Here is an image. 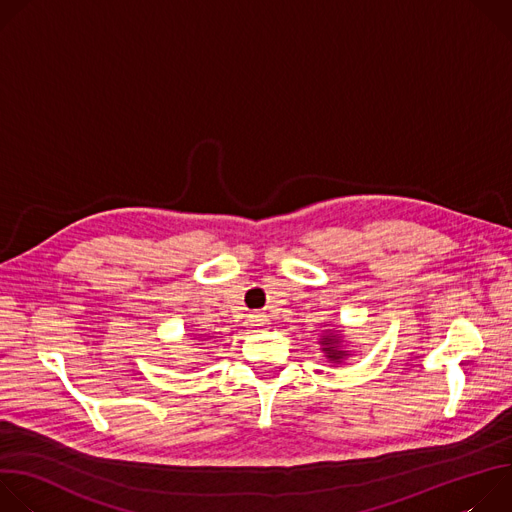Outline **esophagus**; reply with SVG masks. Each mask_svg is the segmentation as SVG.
Returning <instances> with one entry per match:
<instances>
[{
    "instance_id": "34e87169",
    "label": "esophagus",
    "mask_w": 512,
    "mask_h": 512,
    "mask_svg": "<svg viewBox=\"0 0 512 512\" xmlns=\"http://www.w3.org/2000/svg\"><path fill=\"white\" fill-rule=\"evenodd\" d=\"M267 324H269V316H265V314H261V312L249 314V326L261 328V326H267Z\"/></svg>"
}]
</instances>
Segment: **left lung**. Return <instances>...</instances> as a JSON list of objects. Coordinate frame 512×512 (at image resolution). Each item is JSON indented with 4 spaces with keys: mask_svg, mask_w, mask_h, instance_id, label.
I'll list each match as a JSON object with an SVG mask.
<instances>
[{
    "mask_svg": "<svg viewBox=\"0 0 512 512\" xmlns=\"http://www.w3.org/2000/svg\"><path fill=\"white\" fill-rule=\"evenodd\" d=\"M344 340H346L344 332L340 328H334V330H324L318 338V344L330 362L340 364L352 356V352L344 346Z\"/></svg>",
    "mask_w": 512,
    "mask_h": 512,
    "instance_id": "8db88e82",
    "label": "left lung"
}]
</instances>
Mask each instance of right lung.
Listing matches in <instances>:
<instances>
[{"label": "right lung", "mask_w": 512, "mask_h": 512, "mask_svg": "<svg viewBox=\"0 0 512 512\" xmlns=\"http://www.w3.org/2000/svg\"><path fill=\"white\" fill-rule=\"evenodd\" d=\"M200 340H202V342H204V338H200Z\"/></svg>", "instance_id": "1"}]
</instances>
